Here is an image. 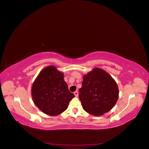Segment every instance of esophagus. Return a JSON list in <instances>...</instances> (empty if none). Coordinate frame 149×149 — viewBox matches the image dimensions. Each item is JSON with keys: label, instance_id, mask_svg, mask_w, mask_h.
Masks as SVG:
<instances>
[{"label": "esophagus", "instance_id": "esophagus-1", "mask_svg": "<svg viewBox=\"0 0 149 149\" xmlns=\"http://www.w3.org/2000/svg\"><path fill=\"white\" fill-rule=\"evenodd\" d=\"M74 95H75L76 97H78V92L77 91H76L74 92Z\"/></svg>", "mask_w": 149, "mask_h": 149}]
</instances>
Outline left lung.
Instances as JSON below:
<instances>
[{
	"instance_id": "1",
	"label": "left lung",
	"mask_w": 149,
	"mask_h": 149,
	"mask_svg": "<svg viewBox=\"0 0 149 149\" xmlns=\"http://www.w3.org/2000/svg\"><path fill=\"white\" fill-rule=\"evenodd\" d=\"M83 78L78 97L84 110L94 116H100L111 110L119 94L114 79L100 68L94 69Z\"/></svg>"
}]
</instances>
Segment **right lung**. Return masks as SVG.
<instances>
[{
    "label": "right lung",
    "mask_w": 149,
    "mask_h": 149,
    "mask_svg": "<svg viewBox=\"0 0 149 149\" xmlns=\"http://www.w3.org/2000/svg\"><path fill=\"white\" fill-rule=\"evenodd\" d=\"M32 97L43 113L56 116L66 110L74 95L69 91L62 72L49 66L40 72L33 83Z\"/></svg>",
    "instance_id": "right-lung-1"
}]
</instances>
